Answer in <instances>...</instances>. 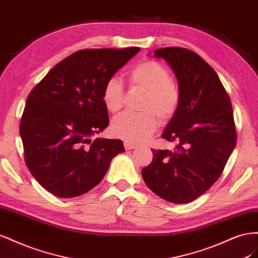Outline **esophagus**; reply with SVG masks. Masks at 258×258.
<instances>
[{"label": "esophagus", "instance_id": "34e87169", "mask_svg": "<svg viewBox=\"0 0 258 258\" xmlns=\"http://www.w3.org/2000/svg\"><path fill=\"white\" fill-rule=\"evenodd\" d=\"M124 148L126 150H132V149H135L136 148V145H133L131 143H124Z\"/></svg>", "mask_w": 258, "mask_h": 258}]
</instances>
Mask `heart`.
<instances>
[{"label": "heart", "instance_id": "obj_1", "mask_svg": "<svg viewBox=\"0 0 258 258\" xmlns=\"http://www.w3.org/2000/svg\"><path fill=\"white\" fill-rule=\"evenodd\" d=\"M132 90L142 91L145 96L141 104L143 113H124L111 123L112 133L131 143L146 142L160 123L170 121L178 111L181 92L173 80L170 70L153 59H144L127 72ZM102 102L110 113H119L124 105L125 91L122 81L111 77L102 88Z\"/></svg>", "mask_w": 258, "mask_h": 258}]
</instances>
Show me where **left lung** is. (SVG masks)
Masks as SVG:
<instances>
[{"mask_svg": "<svg viewBox=\"0 0 258 258\" xmlns=\"http://www.w3.org/2000/svg\"><path fill=\"white\" fill-rule=\"evenodd\" d=\"M177 78L178 111L162 138L174 150H156L142 170L146 185L164 200L183 204L208 191L222 175L237 142L232 106L217 73L202 57L182 47L154 50Z\"/></svg>", "mask_w": 258, "mask_h": 258, "instance_id": "8db88e82", "label": "left lung"}]
</instances>
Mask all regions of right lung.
<instances>
[{
	"label": "right lung",
	"instance_id": "add662e5",
	"mask_svg": "<svg viewBox=\"0 0 258 258\" xmlns=\"http://www.w3.org/2000/svg\"><path fill=\"white\" fill-rule=\"evenodd\" d=\"M139 49L78 50L51 68L29 94L19 128L25 161L48 192L60 198L86 194L125 150L120 139L91 137L109 125L101 97L105 83Z\"/></svg>",
	"mask_w": 258,
	"mask_h": 258
}]
</instances>
